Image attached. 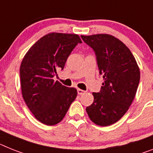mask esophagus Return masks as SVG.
I'll return each mask as SVG.
<instances>
[{
  "label": "esophagus",
  "instance_id": "obj_1",
  "mask_svg": "<svg viewBox=\"0 0 153 153\" xmlns=\"http://www.w3.org/2000/svg\"><path fill=\"white\" fill-rule=\"evenodd\" d=\"M77 91H78V94L79 95H82L84 94V93H85V91L82 90V89H80V88H78Z\"/></svg>",
  "mask_w": 153,
  "mask_h": 153
}]
</instances>
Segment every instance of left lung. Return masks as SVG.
<instances>
[{
    "label": "left lung",
    "instance_id": "left-lung-1",
    "mask_svg": "<svg viewBox=\"0 0 153 153\" xmlns=\"http://www.w3.org/2000/svg\"><path fill=\"white\" fill-rule=\"evenodd\" d=\"M94 51L100 74L104 79L100 91L93 92L94 101L86 107L92 122L108 126L120 120L135 96L140 71L125 44L108 34L81 36Z\"/></svg>",
    "mask_w": 153,
    "mask_h": 153
}]
</instances>
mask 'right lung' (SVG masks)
I'll return each mask as SVG.
<instances>
[{
	"label": "right lung",
	"mask_w": 153,
	"mask_h": 153,
	"mask_svg": "<svg viewBox=\"0 0 153 153\" xmlns=\"http://www.w3.org/2000/svg\"><path fill=\"white\" fill-rule=\"evenodd\" d=\"M82 40L76 34L51 33L33 44L20 67L22 93L37 120L55 125L65 117L77 96L74 88L56 81L57 71L65 68L67 59Z\"/></svg>",
	"instance_id": "add662e5"
}]
</instances>
